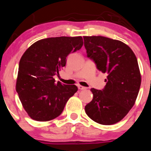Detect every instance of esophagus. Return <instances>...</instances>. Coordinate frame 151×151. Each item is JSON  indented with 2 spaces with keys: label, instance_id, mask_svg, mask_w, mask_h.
Here are the masks:
<instances>
[{
  "label": "esophagus",
  "instance_id": "34e87169",
  "mask_svg": "<svg viewBox=\"0 0 151 151\" xmlns=\"http://www.w3.org/2000/svg\"><path fill=\"white\" fill-rule=\"evenodd\" d=\"M78 88H79V90H81V91H83V90H85V89H87L86 88H85V87H84V86H82V85H79L78 86Z\"/></svg>",
  "mask_w": 151,
  "mask_h": 151
}]
</instances>
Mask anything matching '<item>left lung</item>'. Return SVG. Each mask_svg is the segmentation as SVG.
<instances>
[{"mask_svg":"<svg viewBox=\"0 0 151 151\" xmlns=\"http://www.w3.org/2000/svg\"><path fill=\"white\" fill-rule=\"evenodd\" d=\"M83 39L88 58L99 71L107 74L102 90L91 89L93 98L85 106V112L100 124L119 122L134 106L140 88L137 59L121 41L100 36Z\"/></svg>","mask_w":151,"mask_h":151,"instance_id":"left-lung-1","label":"left lung"}]
</instances>
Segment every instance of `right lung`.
Instances as JSON below:
<instances>
[{
	"mask_svg": "<svg viewBox=\"0 0 151 151\" xmlns=\"http://www.w3.org/2000/svg\"><path fill=\"white\" fill-rule=\"evenodd\" d=\"M83 45L81 36L47 38L37 41L25 52L19 60L16 90L32 119H55L77 92L75 85L55 83L53 77L66 66L67 56L80 50Z\"/></svg>",
	"mask_w": 151,
	"mask_h": 151,
	"instance_id": "1",
	"label": "right lung"
}]
</instances>
